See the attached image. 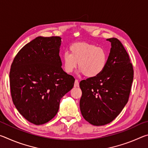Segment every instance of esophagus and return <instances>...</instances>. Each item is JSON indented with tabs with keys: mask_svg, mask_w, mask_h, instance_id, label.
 Instances as JSON below:
<instances>
[{
	"mask_svg": "<svg viewBox=\"0 0 148 148\" xmlns=\"http://www.w3.org/2000/svg\"><path fill=\"white\" fill-rule=\"evenodd\" d=\"M74 87H79V82L77 79H75L74 82Z\"/></svg>",
	"mask_w": 148,
	"mask_h": 148,
	"instance_id": "obj_1",
	"label": "esophagus"
}]
</instances>
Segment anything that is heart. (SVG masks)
Masks as SVG:
<instances>
[{
    "mask_svg": "<svg viewBox=\"0 0 148 148\" xmlns=\"http://www.w3.org/2000/svg\"><path fill=\"white\" fill-rule=\"evenodd\" d=\"M70 51L62 55L64 71L71 73L77 66L87 77L98 76L104 71L108 62V54L104 48L87 42H76L70 47Z\"/></svg>",
    "mask_w": 148,
    "mask_h": 148,
    "instance_id": "heart-1",
    "label": "heart"
}]
</instances>
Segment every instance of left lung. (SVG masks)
Here are the masks:
<instances>
[{"label":"left lung","instance_id":"8db88e82","mask_svg":"<svg viewBox=\"0 0 148 148\" xmlns=\"http://www.w3.org/2000/svg\"><path fill=\"white\" fill-rule=\"evenodd\" d=\"M112 47L104 71L95 77L82 80L79 107L84 118L91 125L110 123L120 114L129 101L134 70L121 42L106 39Z\"/></svg>","mask_w":148,"mask_h":148}]
</instances>
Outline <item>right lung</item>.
<instances>
[{
    "label": "right lung",
    "instance_id": "right-lung-1",
    "mask_svg": "<svg viewBox=\"0 0 148 148\" xmlns=\"http://www.w3.org/2000/svg\"><path fill=\"white\" fill-rule=\"evenodd\" d=\"M61 38L38 36L14 57L10 72L12 99L27 121L42 125L56 116L61 99L74 87L59 56Z\"/></svg>",
    "mask_w": 148,
    "mask_h": 148
}]
</instances>
